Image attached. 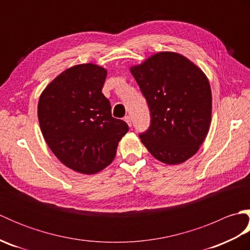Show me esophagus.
<instances>
[{"mask_svg": "<svg viewBox=\"0 0 250 250\" xmlns=\"http://www.w3.org/2000/svg\"><path fill=\"white\" fill-rule=\"evenodd\" d=\"M125 121L126 124H128L130 126L132 125V120H131V117H130V116H125Z\"/></svg>", "mask_w": 250, "mask_h": 250, "instance_id": "esophagus-1", "label": "esophagus"}]
</instances>
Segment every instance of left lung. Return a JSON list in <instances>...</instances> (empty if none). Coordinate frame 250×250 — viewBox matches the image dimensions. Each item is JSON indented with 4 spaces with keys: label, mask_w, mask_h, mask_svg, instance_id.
<instances>
[{
    "label": "left lung",
    "mask_w": 250,
    "mask_h": 250,
    "mask_svg": "<svg viewBox=\"0 0 250 250\" xmlns=\"http://www.w3.org/2000/svg\"><path fill=\"white\" fill-rule=\"evenodd\" d=\"M150 111V125L140 134L151 155L179 164L199 150L209 129L208 79L187 58L163 51L131 67Z\"/></svg>",
    "instance_id": "obj_1"
}]
</instances>
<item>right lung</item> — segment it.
Here are the masks:
<instances>
[{
  "label": "right lung",
  "instance_id": "obj_1",
  "mask_svg": "<svg viewBox=\"0 0 250 250\" xmlns=\"http://www.w3.org/2000/svg\"><path fill=\"white\" fill-rule=\"evenodd\" d=\"M105 68L91 63L60 74L42 93L39 121L51 151L74 171L95 174L113 162L117 146L129 130L111 116L102 88Z\"/></svg>",
  "mask_w": 250,
  "mask_h": 250
}]
</instances>
